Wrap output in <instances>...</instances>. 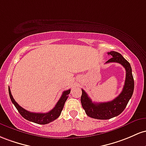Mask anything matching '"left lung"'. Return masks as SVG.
<instances>
[{"label":"left lung","instance_id":"left-lung-1","mask_svg":"<svg viewBox=\"0 0 146 146\" xmlns=\"http://www.w3.org/2000/svg\"><path fill=\"white\" fill-rule=\"evenodd\" d=\"M112 58L106 62L118 63L125 69V81L123 88L121 94L114 100L105 103H94L87 93L82 89L81 102L83 108L88 117L93 119L106 120L119 115L125 108L129 100L132 97L134 92V78L132 73L130 64L121 54L112 51L108 52Z\"/></svg>","mask_w":146,"mask_h":146}]
</instances>
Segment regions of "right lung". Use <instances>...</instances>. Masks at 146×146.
Wrapping results in <instances>:
<instances>
[{"label": "right lung", "mask_w": 146, "mask_h": 146, "mask_svg": "<svg viewBox=\"0 0 146 146\" xmlns=\"http://www.w3.org/2000/svg\"><path fill=\"white\" fill-rule=\"evenodd\" d=\"M70 93V90H68L64 91L63 92V94L60 96V99L56 104L55 107L52 110L47 113H35V112H31L29 111L26 110L22 107H21L16 102L15 100L13 98L12 95H11L10 88L9 87V94L11 102L14 105L16 108L20 113L21 115L22 116L24 119H27V121H32L38 124H41V125H44V124H47L53 121L55 119L60 116V113H61L62 110H63L65 101H67L68 98V94Z\"/></svg>", "instance_id": "1"}]
</instances>
